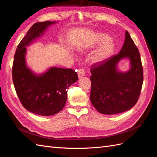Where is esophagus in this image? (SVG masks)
<instances>
[{"label":"esophagus","mask_w":157,"mask_h":157,"mask_svg":"<svg viewBox=\"0 0 157 157\" xmlns=\"http://www.w3.org/2000/svg\"><path fill=\"white\" fill-rule=\"evenodd\" d=\"M78 78H82V77H84L85 73H84V70L83 69H80L78 71Z\"/></svg>","instance_id":"esophagus-1"}]
</instances>
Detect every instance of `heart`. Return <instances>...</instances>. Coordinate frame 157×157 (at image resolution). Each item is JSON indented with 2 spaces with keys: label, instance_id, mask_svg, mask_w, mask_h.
I'll return each mask as SVG.
<instances>
[{
  "label": "heart",
  "instance_id": "obj_1",
  "mask_svg": "<svg viewBox=\"0 0 157 157\" xmlns=\"http://www.w3.org/2000/svg\"><path fill=\"white\" fill-rule=\"evenodd\" d=\"M111 36L107 33L99 32L94 36V45H101L99 48L94 52L92 56V62L93 63H101L108 59L115 48V45Z\"/></svg>",
  "mask_w": 157,
  "mask_h": 157
}]
</instances>
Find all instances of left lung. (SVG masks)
<instances>
[{
	"label": "left lung",
	"instance_id": "left-lung-1",
	"mask_svg": "<svg viewBox=\"0 0 157 157\" xmlns=\"http://www.w3.org/2000/svg\"><path fill=\"white\" fill-rule=\"evenodd\" d=\"M129 60L130 69L122 72L117 69L120 61ZM90 101L97 111L114 115L130 109L137 103L144 80L140 54L128 31L120 52L91 67Z\"/></svg>",
	"mask_w": 157,
	"mask_h": 157
}]
</instances>
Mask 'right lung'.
<instances>
[{
  "label": "right lung",
  "instance_id": "right-lung-1",
  "mask_svg": "<svg viewBox=\"0 0 157 157\" xmlns=\"http://www.w3.org/2000/svg\"><path fill=\"white\" fill-rule=\"evenodd\" d=\"M56 23H35L17 46L13 59L12 78L18 98L27 110L41 116H52L62 110L69 87L78 80L77 72L71 69L51 67L37 74L27 65L26 47Z\"/></svg>",
  "mask_w": 157,
  "mask_h": 157
}]
</instances>
